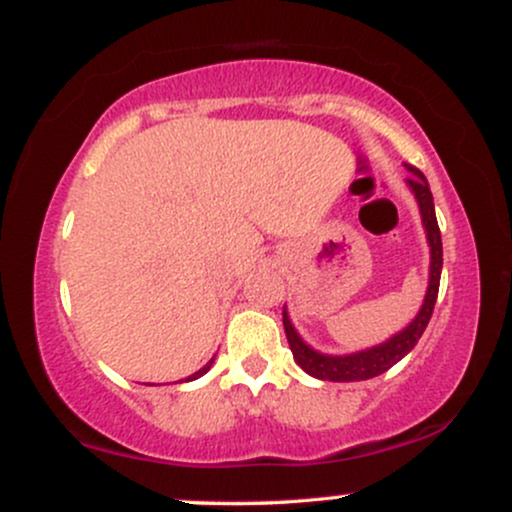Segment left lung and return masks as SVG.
<instances>
[{"instance_id": "8db88e82", "label": "left lung", "mask_w": 512, "mask_h": 512, "mask_svg": "<svg viewBox=\"0 0 512 512\" xmlns=\"http://www.w3.org/2000/svg\"><path fill=\"white\" fill-rule=\"evenodd\" d=\"M409 178L407 185L411 195L416 197L421 211V223H424L428 248H431V264H428V289L421 303L419 313L414 320L409 322L404 330L392 334L390 339H385L383 344L370 346V349L354 351V354L334 356V354H322V351L313 349L310 344H305V339L298 334L293 327L289 310L284 308V330L289 346L293 351V358L301 366L305 373L313 375L317 380H330V383H356V380H370L375 375H383L387 368L395 366L397 361H402L404 356L414 349L416 342L424 334L428 320L433 315V305L438 298V286H440V269H443V240H440V228L436 221V207H433V195L431 187H428L426 175L419 168L407 166Z\"/></svg>"}]
</instances>
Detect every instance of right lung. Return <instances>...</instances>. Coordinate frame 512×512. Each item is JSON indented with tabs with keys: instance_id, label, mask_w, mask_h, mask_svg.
Returning <instances> with one entry per match:
<instances>
[{
	"instance_id": "1",
	"label": "right lung",
	"mask_w": 512,
	"mask_h": 512,
	"mask_svg": "<svg viewBox=\"0 0 512 512\" xmlns=\"http://www.w3.org/2000/svg\"><path fill=\"white\" fill-rule=\"evenodd\" d=\"M211 366H214V358H211V361L207 363V366H204V368H199V370H197V373H192V375H190V378H185V383H190V380H197V378H202V375H204V373H207V370H209ZM180 383H182V380H180ZM146 385H149V383H146Z\"/></svg>"
}]
</instances>
